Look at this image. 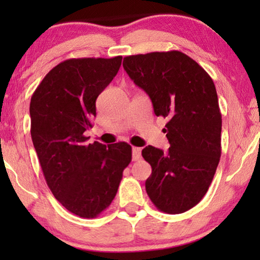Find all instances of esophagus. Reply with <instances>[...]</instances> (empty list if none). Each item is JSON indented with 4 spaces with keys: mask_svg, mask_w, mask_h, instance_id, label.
Wrapping results in <instances>:
<instances>
[{
    "mask_svg": "<svg viewBox=\"0 0 260 260\" xmlns=\"http://www.w3.org/2000/svg\"><path fill=\"white\" fill-rule=\"evenodd\" d=\"M141 151H142L141 148H137V147L133 148V161H138V159L141 158Z\"/></svg>",
    "mask_w": 260,
    "mask_h": 260,
    "instance_id": "obj_1",
    "label": "esophagus"
}]
</instances>
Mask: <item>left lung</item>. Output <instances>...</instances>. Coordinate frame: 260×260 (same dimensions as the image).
<instances>
[{"label": "left lung", "instance_id": "left-lung-1", "mask_svg": "<svg viewBox=\"0 0 260 260\" xmlns=\"http://www.w3.org/2000/svg\"><path fill=\"white\" fill-rule=\"evenodd\" d=\"M123 67L150 97L170 148L142 150L151 166L145 189L157 209L180 214L207 193L221 156V113L215 85L197 61L179 51L125 56Z\"/></svg>", "mask_w": 260, "mask_h": 260}]
</instances>
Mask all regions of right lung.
Segmentation results:
<instances>
[{
    "instance_id": "obj_1",
    "label": "right lung",
    "mask_w": 260,
    "mask_h": 260,
    "mask_svg": "<svg viewBox=\"0 0 260 260\" xmlns=\"http://www.w3.org/2000/svg\"><path fill=\"white\" fill-rule=\"evenodd\" d=\"M122 56L60 62L31 95L30 135L42 173L56 200L80 218H95L111 205L131 162L125 142L86 144L95 101L118 72Z\"/></svg>"
}]
</instances>
